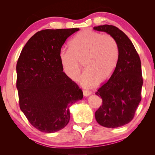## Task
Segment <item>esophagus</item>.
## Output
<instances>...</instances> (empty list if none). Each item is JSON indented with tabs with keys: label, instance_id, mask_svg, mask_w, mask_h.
Wrapping results in <instances>:
<instances>
[{
	"label": "esophagus",
	"instance_id": "1",
	"mask_svg": "<svg viewBox=\"0 0 155 155\" xmlns=\"http://www.w3.org/2000/svg\"><path fill=\"white\" fill-rule=\"evenodd\" d=\"M83 92L84 96H86V97L90 96L92 94V92L91 91H83Z\"/></svg>",
	"mask_w": 155,
	"mask_h": 155
}]
</instances>
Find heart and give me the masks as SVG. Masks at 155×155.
Wrapping results in <instances>:
<instances>
[{"label":"heart","instance_id":"heart-1","mask_svg":"<svg viewBox=\"0 0 155 155\" xmlns=\"http://www.w3.org/2000/svg\"><path fill=\"white\" fill-rule=\"evenodd\" d=\"M59 58L63 73L72 81L78 80L83 65L86 72L81 85L91 88L97 81L105 82L111 77L118 61L119 49L112 35L86 29L71 41L70 50L59 51Z\"/></svg>","mask_w":155,"mask_h":155}]
</instances>
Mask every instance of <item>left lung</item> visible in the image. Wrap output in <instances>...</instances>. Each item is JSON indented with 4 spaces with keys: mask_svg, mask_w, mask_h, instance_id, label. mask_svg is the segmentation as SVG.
<instances>
[{
    "mask_svg": "<svg viewBox=\"0 0 155 155\" xmlns=\"http://www.w3.org/2000/svg\"><path fill=\"white\" fill-rule=\"evenodd\" d=\"M93 29L112 35L119 49L114 73L96 92L101 97L103 104L95 112V118L101 126L119 127L133 120L141 101V61L132 42L118 28L104 25L94 26Z\"/></svg>",
    "mask_w": 155,
    "mask_h": 155,
    "instance_id": "1",
    "label": "left lung"
}]
</instances>
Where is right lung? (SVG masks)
Here are the masks:
<instances>
[{"instance_id":"1","label":"right lung","mask_w":155,"mask_h":155,"mask_svg":"<svg viewBox=\"0 0 155 155\" xmlns=\"http://www.w3.org/2000/svg\"><path fill=\"white\" fill-rule=\"evenodd\" d=\"M79 28L43 30L22 48L17 63V88L20 109L29 122L43 133L63 129L70 107L82 100L83 92L63 72L59 51Z\"/></svg>"}]
</instances>
